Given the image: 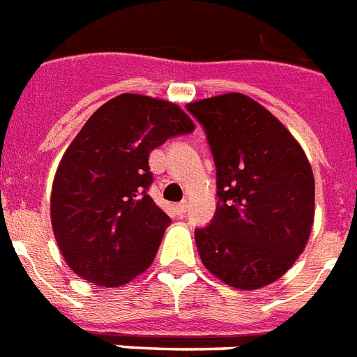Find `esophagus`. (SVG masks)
I'll list each match as a JSON object with an SVG mask.
<instances>
[{
    "mask_svg": "<svg viewBox=\"0 0 357 357\" xmlns=\"http://www.w3.org/2000/svg\"><path fill=\"white\" fill-rule=\"evenodd\" d=\"M175 212L176 215H184L186 213V202H178V204H175Z\"/></svg>",
    "mask_w": 357,
    "mask_h": 357,
    "instance_id": "1",
    "label": "esophagus"
}]
</instances>
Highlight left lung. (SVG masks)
<instances>
[{
    "label": "left lung",
    "instance_id": "1",
    "mask_svg": "<svg viewBox=\"0 0 357 357\" xmlns=\"http://www.w3.org/2000/svg\"><path fill=\"white\" fill-rule=\"evenodd\" d=\"M218 175V210L197 228L202 264L236 289L276 282L306 247L315 181L293 134L255 99L232 92L190 102Z\"/></svg>",
    "mask_w": 357,
    "mask_h": 357
}]
</instances>
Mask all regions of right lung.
I'll return each mask as SVG.
<instances>
[{
    "label": "right lung",
    "instance_id": "1",
    "mask_svg": "<svg viewBox=\"0 0 357 357\" xmlns=\"http://www.w3.org/2000/svg\"><path fill=\"white\" fill-rule=\"evenodd\" d=\"M195 125L175 102L121 93L99 107L66 149L51 190V227L70 269L118 287L156 256L169 215L147 193L151 151Z\"/></svg>",
    "mask_w": 357,
    "mask_h": 357
}]
</instances>
